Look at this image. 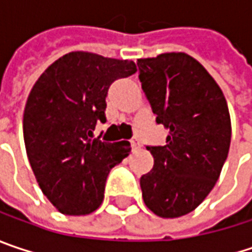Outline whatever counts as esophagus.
I'll return each mask as SVG.
<instances>
[{"mask_svg":"<svg viewBox=\"0 0 252 252\" xmlns=\"http://www.w3.org/2000/svg\"><path fill=\"white\" fill-rule=\"evenodd\" d=\"M130 146H132V149H139V148H140V142H139L137 137H133V139L130 140Z\"/></svg>","mask_w":252,"mask_h":252,"instance_id":"1","label":"esophagus"}]
</instances>
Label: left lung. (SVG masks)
I'll use <instances>...</instances> for the list:
<instances>
[{
    "mask_svg": "<svg viewBox=\"0 0 252 252\" xmlns=\"http://www.w3.org/2000/svg\"><path fill=\"white\" fill-rule=\"evenodd\" d=\"M142 89L168 129L165 146H148L153 168L140 178L146 207L178 218L198 207L215 187L231 143V117L221 87L187 53L139 59Z\"/></svg>",
    "mask_w": 252,
    "mask_h": 252,
    "instance_id": "8db88e82",
    "label": "left lung"
}]
</instances>
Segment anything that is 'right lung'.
Masks as SVG:
<instances>
[{
    "mask_svg": "<svg viewBox=\"0 0 252 252\" xmlns=\"http://www.w3.org/2000/svg\"><path fill=\"white\" fill-rule=\"evenodd\" d=\"M136 71L130 60L71 51L32 86L23 119L26 151L43 193L64 215L94 212L109 172L130 152L129 142H101L93 130L106 120L110 84Z\"/></svg>",
    "mask_w": 252,
    "mask_h": 252,
    "instance_id": "obj_1",
    "label": "right lung"
}]
</instances>
